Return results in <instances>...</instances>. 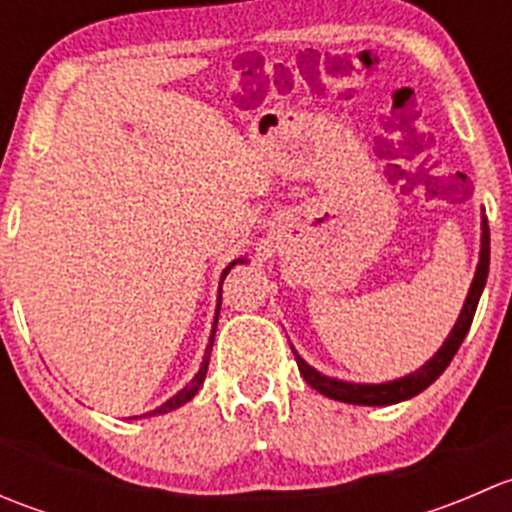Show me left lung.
Instances as JSON below:
<instances>
[{
  "label": "left lung",
  "mask_w": 512,
  "mask_h": 512,
  "mask_svg": "<svg viewBox=\"0 0 512 512\" xmlns=\"http://www.w3.org/2000/svg\"><path fill=\"white\" fill-rule=\"evenodd\" d=\"M488 265H490V230H488V218H480V255H478V267L476 275H473L471 289H468V297L463 302L461 314H458L456 324H453L451 334L446 337V342L441 344L436 354L421 366V369L411 371V374L401 376V379H391L384 381V384H356V381H344V379H334V376L322 374L314 366H309L307 361L302 359L297 352H294V359H297L299 374L304 376L309 386L319 394L329 396L334 401H344V404H356V406H391L399 404V401L414 399L416 394H421L423 389L433 384L438 376L446 371V366L451 364V359L456 356L458 347L466 339L468 329H471L473 314H476L478 299L483 294L485 280H488Z\"/></svg>",
  "instance_id": "8db88e82"
}]
</instances>
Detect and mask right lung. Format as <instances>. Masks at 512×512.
<instances>
[{
	"label": "right lung",
	"mask_w": 512,
	"mask_h": 512,
	"mask_svg": "<svg viewBox=\"0 0 512 512\" xmlns=\"http://www.w3.org/2000/svg\"><path fill=\"white\" fill-rule=\"evenodd\" d=\"M245 262H247V257H237V260H232L230 265L225 267V270H223V275H220V287H218V307H215L213 329H210V342H208V347H205V354H203V361H200V369H198V374H195L193 379H190L188 384H185L183 389L178 391V394H175V396H170V399L165 401V404H160L158 409L148 411V414H143L141 418H146V416H160V414H168V411H175V409H178V406L188 404V401L193 399L195 394H198V389H200V386H203V379H205V374H208L210 352H213V339H215V329H218V314H220V297H223V280H225V277H227V272L232 270V267H235V265H245ZM133 418H138V416H133Z\"/></svg>",
	"instance_id": "right-lung-1"
}]
</instances>
